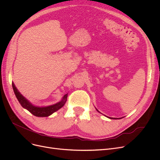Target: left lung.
<instances>
[{"label": "left lung", "instance_id": "8db88e82", "mask_svg": "<svg viewBox=\"0 0 160 160\" xmlns=\"http://www.w3.org/2000/svg\"><path fill=\"white\" fill-rule=\"evenodd\" d=\"M96 110H97V111H98L99 113H100V112H99V111H98V109H96ZM108 118H109V119H122V118H109V117H108Z\"/></svg>", "mask_w": 160, "mask_h": 160}]
</instances>
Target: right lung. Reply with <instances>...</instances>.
Masks as SVG:
<instances>
[{
  "label": "right lung",
  "mask_w": 160,
  "mask_h": 160,
  "mask_svg": "<svg viewBox=\"0 0 160 160\" xmlns=\"http://www.w3.org/2000/svg\"><path fill=\"white\" fill-rule=\"evenodd\" d=\"M12 85L14 93L22 107L28 110L36 117H49L55 111L60 109L65 104L67 99V95H68V93L65 94L60 101L53 105L48 106H36L32 104L18 91L13 82H12Z\"/></svg>",
  "instance_id": "obj_1"
}]
</instances>
